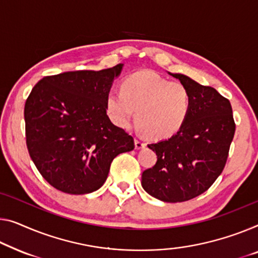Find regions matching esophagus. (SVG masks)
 <instances>
[{"mask_svg":"<svg viewBox=\"0 0 258 258\" xmlns=\"http://www.w3.org/2000/svg\"><path fill=\"white\" fill-rule=\"evenodd\" d=\"M134 145H136V149H142V148L146 147L145 142H142V141L138 140V139L134 140Z\"/></svg>","mask_w":258,"mask_h":258,"instance_id":"1","label":"esophagus"}]
</instances>
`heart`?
Instances as JSON below:
<instances>
[{
    "mask_svg": "<svg viewBox=\"0 0 258 258\" xmlns=\"http://www.w3.org/2000/svg\"><path fill=\"white\" fill-rule=\"evenodd\" d=\"M107 116L118 127L130 125L137 111V121L147 136L164 139L177 133L191 111V94L186 86L169 81L152 71L130 75L120 91L106 96Z\"/></svg>",
    "mask_w": 258,
    "mask_h": 258,
    "instance_id": "b5f03b06",
    "label": "heart"
}]
</instances>
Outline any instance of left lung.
<instances>
[{
	"instance_id": "1",
	"label": "left lung",
	"mask_w": 258,
	"mask_h": 258,
	"mask_svg": "<svg viewBox=\"0 0 258 258\" xmlns=\"http://www.w3.org/2000/svg\"><path fill=\"white\" fill-rule=\"evenodd\" d=\"M169 74L190 90L191 111L177 133L148 145L157 161L142 172L141 185L159 201L180 203L204 194L224 170L235 122L229 101L214 88Z\"/></svg>"
}]
</instances>
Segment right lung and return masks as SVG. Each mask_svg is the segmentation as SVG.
Returning a JSON list of instances; mask_svg holds the SVG:
<instances>
[{"mask_svg":"<svg viewBox=\"0 0 258 258\" xmlns=\"http://www.w3.org/2000/svg\"><path fill=\"white\" fill-rule=\"evenodd\" d=\"M122 67L46 76L26 99L28 151L55 189L71 195L98 190L114 157L134 149L133 138L106 114V96Z\"/></svg>","mask_w":258,"mask_h":258,"instance_id":"obj_1","label":"right lung"}]
</instances>
